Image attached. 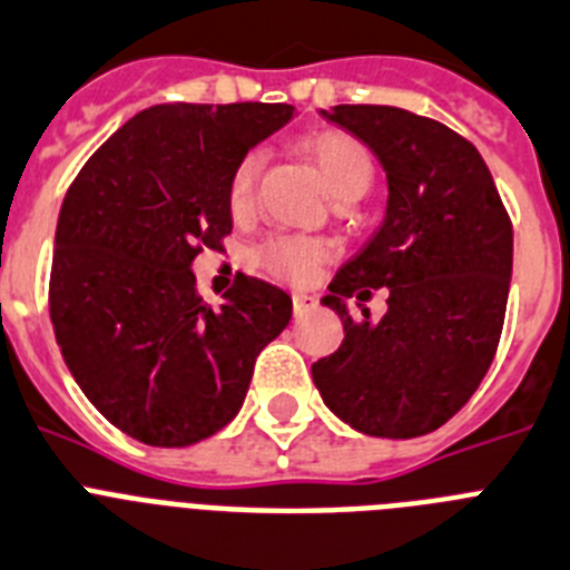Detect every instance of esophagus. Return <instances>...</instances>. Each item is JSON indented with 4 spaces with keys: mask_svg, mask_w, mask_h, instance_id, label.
I'll return each instance as SVG.
<instances>
[{
    "mask_svg": "<svg viewBox=\"0 0 570 570\" xmlns=\"http://www.w3.org/2000/svg\"><path fill=\"white\" fill-rule=\"evenodd\" d=\"M315 306H318V298L315 295H306V292H292V313H295V318H301V315L313 313Z\"/></svg>",
    "mask_w": 570,
    "mask_h": 570,
    "instance_id": "esophagus-1",
    "label": "esophagus"
}]
</instances>
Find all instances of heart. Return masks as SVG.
Masks as SVG:
<instances>
[{
	"label": "heart",
	"instance_id": "1",
	"mask_svg": "<svg viewBox=\"0 0 570 570\" xmlns=\"http://www.w3.org/2000/svg\"><path fill=\"white\" fill-rule=\"evenodd\" d=\"M301 151L318 168L326 191L335 200H358L373 186V155L350 131H341V128L315 131V135L301 140ZM261 166H264V157L257 151H249L232 168L229 186H226V203H229V212L235 217H246L252 212ZM330 255H333L330 244L318 240V237L275 235L257 246L252 257H255V264L261 269L275 275V278L289 281V284H306V281H313L318 275V269L330 261Z\"/></svg>",
	"mask_w": 570,
	"mask_h": 570
}]
</instances>
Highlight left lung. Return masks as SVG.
Listing matches in <instances>:
<instances>
[{
    "label": "left lung",
    "mask_w": 570,
    "mask_h": 570,
    "mask_svg": "<svg viewBox=\"0 0 570 570\" xmlns=\"http://www.w3.org/2000/svg\"><path fill=\"white\" fill-rule=\"evenodd\" d=\"M373 148L387 215L321 298L344 341L315 361L321 399L381 439L433 433L468 404L497 355L513 269V226L470 140L393 106L321 111ZM387 285L389 313L353 320L343 301Z\"/></svg>",
    "instance_id": "8db88e82"
}]
</instances>
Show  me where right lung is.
<instances>
[{"mask_svg": "<svg viewBox=\"0 0 570 570\" xmlns=\"http://www.w3.org/2000/svg\"><path fill=\"white\" fill-rule=\"evenodd\" d=\"M292 114L286 102L151 106L88 157L62 200L53 335L88 402L137 442L186 448L226 428L257 353L289 324V295L249 275L209 306L191 261L224 249L232 168Z\"/></svg>", "mask_w": 570, "mask_h": 570, "instance_id": "1", "label": "right lung"}]
</instances>
